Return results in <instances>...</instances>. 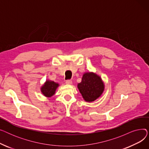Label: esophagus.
<instances>
[{"instance_id": "obj_1", "label": "esophagus", "mask_w": 149, "mask_h": 149, "mask_svg": "<svg viewBox=\"0 0 149 149\" xmlns=\"http://www.w3.org/2000/svg\"><path fill=\"white\" fill-rule=\"evenodd\" d=\"M66 83L67 84H72V80H66Z\"/></svg>"}]
</instances>
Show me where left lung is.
Returning <instances> with one entry per match:
<instances>
[{
  "label": "left lung",
  "instance_id": "1",
  "mask_svg": "<svg viewBox=\"0 0 149 149\" xmlns=\"http://www.w3.org/2000/svg\"><path fill=\"white\" fill-rule=\"evenodd\" d=\"M77 88L87 102H92L98 99L104 92V83L100 76L88 72L83 75L81 81L77 84Z\"/></svg>",
  "mask_w": 149,
  "mask_h": 149
}]
</instances>
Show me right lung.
<instances>
[{
    "label": "right lung",
    "mask_w": 149,
    "mask_h": 149,
    "mask_svg": "<svg viewBox=\"0 0 149 149\" xmlns=\"http://www.w3.org/2000/svg\"><path fill=\"white\" fill-rule=\"evenodd\" d=\"M58 86V83L49 80H47L42 85L40 91L44 96L47 98H50L55 94Z\"/></svg>",
    "instance_id": "1"
}]
</instances>
